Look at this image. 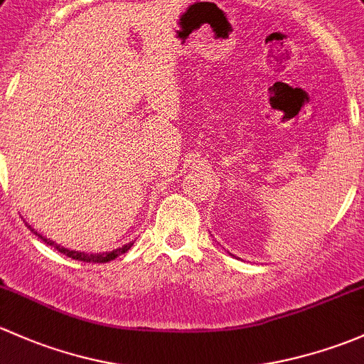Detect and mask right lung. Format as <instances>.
<instances>
[{"mask_svg":"<svg viewBox=\"0 0 364 364\" xmlns=\"http://www.w3.org/2000/svg\"><path fill=\"white\" fill-rule=\"evenodd\" d=\"M26 226L29 228V231H33V233L35 235H38V238H42L45 243H47V245H50V247H54V249H58L59 252L61 254H65V256H68V257H71V259H77V261H84V263H108V261H112V259H115V257L117 256H121V254H124V252H127V250L131 249V247H133V242H129V243H126V245H122V247H119V249H115V250H112V252H100V254H85V252H78V250H70V249H65V247H61V245H58V243L55 242H52L50 238H45V237H42V235L38 233V231H35L33 230L31 226H29L28 223H26Z\"/></svg>","mask_w":364,"mask_h":364,"instance_id":"1","label":"right lung"}]
</instances>
